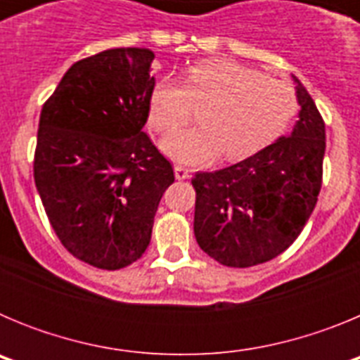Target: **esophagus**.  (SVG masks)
<instances>
[{"instance_id":"34e87169","label":"esophagus","mask_w":360,"mask_h":360,"mask_svg":"<svg viewBox=\"0 0 360 360\" xmlns=\"http://www.w3.org/2000/svg\"><path fill=\"white\" fill-rule=\"evenodd\" d=\"M174 176H176V180H187L191 176V169H187L184 165H174Z\"/></svg>"}]
</instances>
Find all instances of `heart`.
Segmentation results:
<instances>
[{
	"label": "heart",
	"instance_id": "1",
	"mask_svg": "<svg viewBox=\"0 0 360 360\" xmlns=\"http://www.w3.org/2000/svg\"><path fill=\"white\" fill-rule=\"evenodd\" d=\"M202 103L200 124L171 133L162 141L167 157L184 164H207L224 151L236 160L276 141L297 111L287 82L263 75L231 59L191 65L186 77L164 75L149 97V120L158 131H172Z\"/></svg>",
	"mask_w": 360,
	"mask_h": 360
}]
</instances>
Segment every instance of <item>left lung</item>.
Here are the masks:
<instances>
[{"mask_svg":"<svg viewBox=\"0 0 360 360\" xmlns=\"http://www.w3.org/2000/svg\"><path fill=\"white\" fill-rule=\"evenodd\" d=\"M295 82L299 120L288 136L214 173H196L195 236L200 249L234 269L270 262L301 234L316 207L326 149L314 98Z\"/></svg>","mask_w":360,"mask_h":360,"instance_id":"left-lung-1","label":"left lung"}]
</instances>
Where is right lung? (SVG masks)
<instances>
[{"label": "right lung", "mask_w": 360, "mask_h": 360, "mask_svg": "<svg viewBox=\"0 0 360 360\" xmlns=\"http://www.w3.org/2000/svg\"><path fill=\"white\" fill-rule=\"evenodd\" d=\"M155 53L111 49L68 68L39 117L34 180L57 238L97 269L148 249L173 167L142 131Z\"/></svg>", "instance_id": "add662e5"}]
</instances>
